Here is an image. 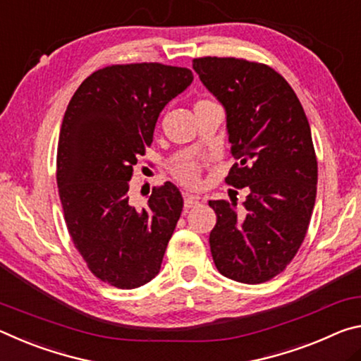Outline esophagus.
Instances as JSON below:
<instances>
[{
	"instance_id": "1",
	"label": "esophagus",
	"mask_w": 361,
	"mask_h": 361,
	"mask_svg": "<svg viewBox=\"0 0 361 361\" xmlns=\"http://www.w3.org/2000/svg\"><path fill=\"white\" fill-rule=\"evenodd\" d=\"M200 204V198L195 197V195H190V193H184V206L185 209H190V208H195V206Z\"/></svg>"
}]
</instances>
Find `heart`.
Returning <instances> with one entry per match:
<instances>
[{
  "label": "heart",
  "instance_id": "heart-1",
  "mask_svg": "<svg viewBox=\"0 0 361 361\" xmlns=\"http://www.w3.org/2000/svg\"><path fill=\"white\" fill-rule=\"evenodd\" d=\"M204 102H211V100H200L198 104H204ZM204 164H206L204 159L187 158L174 164L173 173L176 176V179L179 180L182 185H185L188 188H195V187H200V184H202Z\"/></svg>",
  "mask_w": 361,
  "mask_h": 361
}]
</instances>
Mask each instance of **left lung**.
<instances>
[{
  "instance_id": "obj_1",
  "label": "left lung",
  "mask_w": 361,
  "mask_h": 361,
  "mask_svg": "<svg viewBox=\"0 0 361 361\" xmlns=\"http://www.w3.org/2000/svg\"><path fill=\"white\" fill-rule=\"evenodd\" d=\"M193 68L227 110L236 163L227 185L246 202H209L212 261L230 280L256 285L281 274L309 230L318 163L309 121L296 92L269 65L236 57H198Z\"/></svg>"
}]
</instances>
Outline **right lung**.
<instances>
[{
	"mask_svg": "<svg viewBox=\"0 0 361 361\" xmlns=\"http://www.w3.org/2000/svg\"><path fill=\"white\" fill-rule=\"evenodd\" d=\"M192 81L185 67L109 65L81 82L65 111L56 171L63 219L86 267L110 286L139 288L161 267L184 200L164 182L135 208L129 180L159 111Z\"/></svg>",
	"mask_w": 361,
	"mask_h": 361,
	"instance_id": "1",
	"label": "right lung"
}]
</instances>
